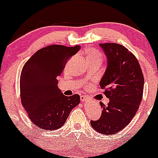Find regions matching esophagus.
Listing matches in <instances>:
<instances>
[{
  "mask_svg": "<svg viewBox=\"0 0 158 158\" xmlns=\"http://www.w3.org/2000/svg\"><path fill=\"white\" fill-rule=\"evenodd\" d=\"M80 99H81V101H82V103H85V102H88V98H87V97H86V96H83V95H82V96L80 97Z\"/></svg>",
  "mask_w": 158,
  "mask_h": 158,
  "instance_id": "1",
  "label": "esophagus"
}]
</instances>
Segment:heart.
I'll list each match as a JSON object with an SVG mask.
<instances>
[{
  "label": "heart",
  "mask_w": 158,
  "mask_h": 158,
  "mask_svg": "<svg viewBox=\"0 0 158 158\" xmlns=\"http://www.w3.org/2000/svg\"><path fill=\"white\" fill-rule=\"evenodd\" d=\"M88 59H95V60H102L101 54L97 50H90L88 52Z\"/></svg>",
  "instance_id": "heart-1"
}]
</instances>
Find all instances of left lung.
Returning <instances> with one entry per match:
<instances>
[{
    "instance_id": "8db88e82",
    "label": "left lung",
    "mask_w": 158,
    "mask_h": 158,
    "mask_svg": "<svg viewBox=\"0 0 158 158\" xmlns=\"http://www.w3.org/2000/svg\"><path fill=\"white\" fill-rule=\"evenodd\" d=\"M106 57V68L100 81L109 98L108 106L98 121H91L97 132L115 134L128 125L137 112L143 98L144 77L136 57L118 43L100 44Z\"/></svg>"
}]
</instances>
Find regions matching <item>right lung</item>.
<instances>
[{"mask_svg": "<svg viewBox=\"0 0 158 158\" xmlns=\"http://www.w3.org/2000/svg\"><path fill=\"white\" fill-rule=\"evenodd\" d=\"M80 47L48 46L34 53L22 68L20 76L22 106L31 121L41 129H59L73 109L80 103L79 94L64 95L57 80L66 63Z\"/></svg>", "mask_w": 158, "mask_h": 158, "instance_id": "obj_1", "label": "right lung"}]
</instances>
